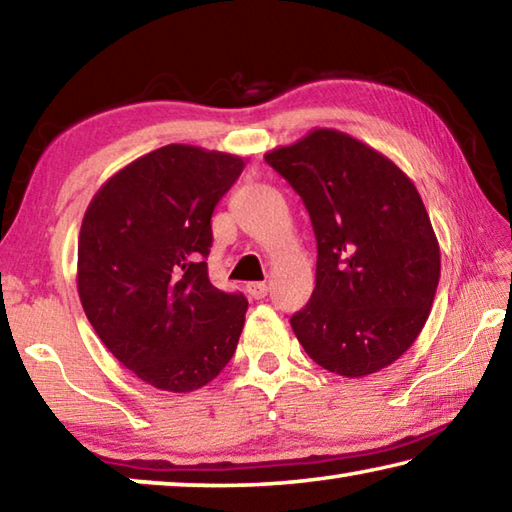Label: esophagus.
<instances>
[{
    "label": "esophagus",
    "mask_w": 512,
    "mask_h": 512,
    "mask_svg": "<svg viewBox=\"0 0 512 512\" xmlns=\"http://www.w3.org/2000/svg\"><path fill=\"white\" fill-rule=\"evenodd\" d=\"M246 291H248V296H250V298L262 300V298H266L268 287H266V282H250L248 287H246Z\"/></svg>",
    "instance_id": "esophagus-1"
}]
</instances>
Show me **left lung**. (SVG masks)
<instances>
[{
  "label": "left lung",
  "mask_w": 512,
  "mask_h": 512,
  "mask_svg": "<svg viewBox=\"0 0 512 512\" xmlns=\"http://www.w3.org/2000/svg\"><path fill=\"white\" fill-rule=\"evenodd\" d=\"M264 160L305 203L316 289L291 327L318 366L368 377L418 339L440 280V246L413 180L357 137L314 128Z\"/></svg>",
  "instance_id": "1"
}]
</instances>
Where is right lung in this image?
Instances as JSON below:
<instances>
[{"label":"right lung","instance_id":"obj_1","mask_svg":"<svg viewBox=\"0 0 512 512\" xmlns=\"http://www.w3.org/2000/svg\"><path fill=\"white\" fill-rule=\"evenodd\" d=\"M244 158L167 144L92 196L79 235L85 316L121 366L160 391L192 393L237 350L248 300L207 277L212 212Z\"/></svg>","mask_w":512,"mask_h":512}]
</instances>
